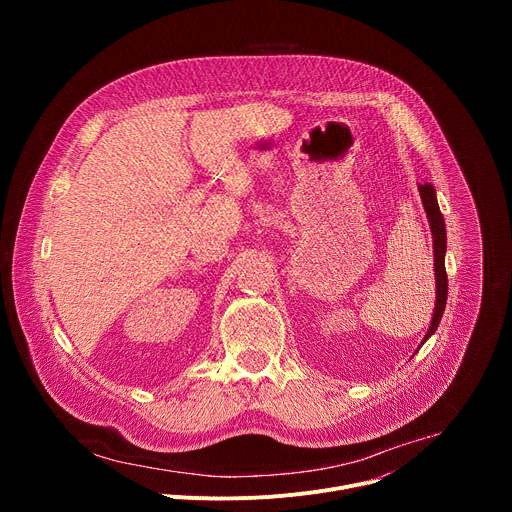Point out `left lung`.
Returning a JSON list of instances; mask_svg holds the SVG:
<instances>
[{
    "instance_id": "obj_1",
    "label": "left lung",
    "mask_w": 512,
    "mask_h": 512,
    "mask_svg": "<svg viewBox=\"0 0 512 512\" xmlns=\"http://www.w3.org/2000/svg\"><path fill=\"white\" fill-rule=\"evenodd\" d=\"M421 192V200L429 218V227H431V235H433V253H435V281H437V294H435V312H433V320L431 326L425 334V340L437 330L440 326V320L444 316L446 310V302H448V273H446V225H444V216L440 212V206H437V198H435V190L431 184H423L419 186ZM423 340V342H425Z\"/></svg>"
}]
</instances>
